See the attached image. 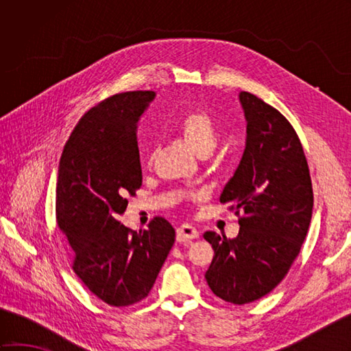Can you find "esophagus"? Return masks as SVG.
I'll return each mask as SVG.
<instances>
[{"instance_id": "esophagus-1", "label": "esophagus", "mask_w": 351, "mask_h": 351, "mask_svg": "<svg viewBox=\"0 0 351 351\" xmlns=\"http://www.w3.org/2000/svg\"><path fill=\"white\" fill-rule=\"evenodd\" d=\"M199 237V230L191 225H182L176 230V240L180 243H187L191 240H196Z\"/></svg>"}]
</instances>
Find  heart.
I'll use <instances>...</instances> for the list:
<instances>
[{
	"mask_svg": "<svg viewBox=\"0 0 351 351\" xmlns=\"http://www.w3.org/2000/svg\"><path fill=\"white\" fill-rule=\"evenodd\" d=\"M178 131L196 154H210L219 138L214 119L202 110L185 113L178 122Z\"/></svg>",
	"mask_w": 351,
	"mask_h": 351,
	"instance_id": "obj_1",
	"label": "heart"
}]
</instances>
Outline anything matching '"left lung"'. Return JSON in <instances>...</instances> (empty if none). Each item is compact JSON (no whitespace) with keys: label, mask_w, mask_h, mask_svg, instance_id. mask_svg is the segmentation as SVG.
Listing matches in <instances>:
<instances>
[{"label":"left lung","mask_w":351,"mask_h":351,"mask_svg":"<svg viewBox=\"0 0 351 351\" xmlns=\"http://www.w3.org/2000/svg\"><path fill=\"white\" fill-rule=\"evenodd\" d=\"M247 122L243 158L220 202L235 211V238L208 230L214 258L208 287L225 302L245 304L279 285L300 253L314 206L306 156L285 116L249 92L240 93Z\"/></svg>","instance_id":"8db88e82"}]
</instances>
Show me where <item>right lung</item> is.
<instances>
[{
    "mask_svg": "<svg viewBox=\"0 0 351 351\" xmlns=\"http://www.w3.org/2000/svg\"><path fill=\"white\" fill-rule=\"evenodd\" d=\"M151 90L110 96L80 119L66 141L56 190L57 225L73 250L72 268L110 306L147 297L175 243V229L155 217L131 230L119 217L141 187L137 122Z\"/></svg>",
    "mask_w": 351,
    "mask_h": 351,
    "instance_id": "obj_1",
    "label": "right lung"
}]
</instances>
